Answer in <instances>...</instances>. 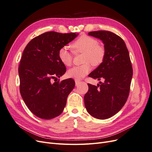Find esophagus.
<instances>
[{
	"label": "esophagus",
	"mask_w": 152,
	"mask_h": 152,
	"mask_svg": "<svg viewBox=\"0 0 152 152\" xmlns=\"http://www.w3.org/2000/svg\"><path fill=\"white\" fill-rule=\"evenodd\" d=\"M75 85L76 86H78L79 85L80 83V81H79V80H75Z\"/></svg>",
	"instance_id": "1"
}]
</instances>
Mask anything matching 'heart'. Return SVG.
I'll list each match as a JSON object with an SVG mask.
<instances>
[{
	"instance_id": "b5f03b06",
	"label": "heart",
	"mask_w": 152,
	"mask_h": 152,
	"mask_svg": "<svg viewBox=\"0 0 152 152\" xmlns=\"http://www.w3.org/2000/svg\"><path fill=\"white\" fill-rule=\"evenodd\" d=\"M74 53H84L82 63L80 66H74L68 72V75L76 80L84 78L91 71V64L98 66L104 61L105 50L103 47L98 45V41L89 36L82 35L71 44ZM58 58L65 66H70L73 61V54L67 47H63L58 51Z\"/></svg>"
}]
</instances>
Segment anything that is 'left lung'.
I'll return each instance as SVG.
<instances>
[{
	"mask_svg": "<svg viewBox=\"0 0 152 152\" xmlns=\"http://www.w3.org/2000/svg\"><path fill=\"white\" fill-rule=\"evenodd\" d=\"M89 35L103 41L105 57L102 64L89 76L100 80L97 86L88 84L84 96L87 112L98 119H107L118 113L125 104L130 91L132 67L123 39L113 32L91 31Z\"/></svg>",
	"mask_w": 152,
	"mask_h": 152,
	"instance_id": "obj_1",
	"label": "left lung"
}]
</instances>
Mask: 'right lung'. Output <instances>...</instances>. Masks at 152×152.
<instances>
[{
  "label": "right lung",
  "mask_w": 152,
  "mask_h": 152,
  "mask_svg": "<svg viewBox=\"0 0 152 152\" xmlns=\"http://www.w3.org/2000/svg\"><path fill=\"white\" fill-rule=\"evenodd\" d=\"M77 35L45 32L30 40L25 48L18 68L20 91L27 107L37 117L51 119L59 116L65 107L75 84L72 79L58 80L66 72L58 51Z\"/></svg>",
  "instance_id": "obj_1"
}]
</instances>
